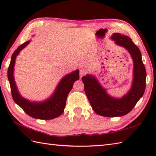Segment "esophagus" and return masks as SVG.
Masks as SVG:
<instances>
[{
	"instance_id": "1",
	"label": "esophagus",
	"mask_w": 156,
	"mask_h": 156,
	"mask_svg": "<svg viewBox=\"0 0 156 156\" xmlns=\"http://www.w3.org/2000/svg\"><path fill=\"white\" fill-rule=\"evenodd\" d=\"M87 69H86L85 68H81L80 69V77H82V76H83L84 74H87Z\"/></svg>"
}]
</instances>
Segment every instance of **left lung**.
I'll use <instances>...</instances> for the list:
<instances>
[{"instance_id": "8db88e82", "label": "left lung", "mask_w": 156, "mask_h": 156, "mask_svg": "<svg viewBox=\"0 0 156 156\" xmlns=\"http://www.w3.org/2000/svg\"><path fill=\"white\" fill-rule=\"evenodd\" d=\"M115 44L125 48L133 61V80L132 87L121 98L109 96L95 77L87 74L82 78L84 91L91 107L96 113L106 117L124 116L129 113L144 95L145 89L146 71L142 61L140 49L128 36L115 33L111 36Z\"/></svg>"}]
</instances>
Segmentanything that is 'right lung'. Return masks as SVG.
I'll return each mask as SVG.
<instances>
[{
  "label": "right lung",
  "instance_id": "obj_1",
  "mask_svg": "<svg viewBox=\"0 0 156 156\" xmlns=\"http://www.w3.org/2000/svg\"><path fill=\"white\" fill-rule=\"evenodd\" d=\"M30 41L25 42L17 48L13 53L8 68V79L11 86L13 100L30 117L44 120H49L60 116L64 111L66 99L73 87L74 82L80 78L79 70L76 69L70 74L66 75L59 82L54 94L48 100L41 102H31L22 97L19 94L13 76V70L16 55L20 51L29 44Z\"/></svg>",
  "mask_w": 156,
  "mask_h": 156
}]
</instances>
